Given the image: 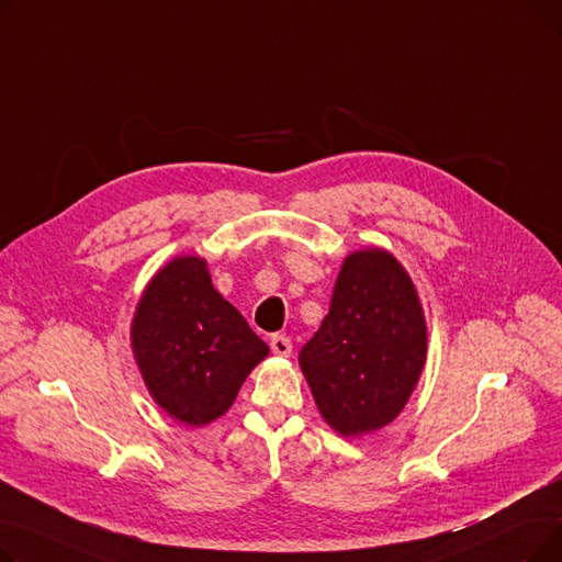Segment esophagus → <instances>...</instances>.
I'll use <instances>...</instances> for the list:
<instances>
[{
    "instance_id": "esophagus-1",
    "label": "esophagus",
    "mask_w": 562,
    "mask_h": 562,
    "mask_svg": "<svg viewBox=\"0 0 562 562\" xmlns=\"http://www.w3.org/2000/svg\"><path fill=\"white\" fill-rule=\"evenodd\" d=\"M269 346H271V350L276 352V356H282V358H289L291 356V348H293L291 339L284 337V335H273Z\"/></svg>"
}]
</instances>
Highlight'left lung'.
I'll list each match as a JSON object with an SVG mask.
<instances>
[{
  "label": "left lung",
  "instance_id": "left-lung-1",
  "mask_svg": "<svg viewBox=\"0 0 562 562\" xmlns=\"http://www.w3.org/2000/svg\"><path fill=\"white\" fill-rule=\"evenodd\" d=\"M426 360V321L403 266L385 250L346 257L330 312L299 362L323 415L341 435L394 422Z\"/></svg>",
  "mask_w": 562,
  "mask_h": 562
}]
</instances>
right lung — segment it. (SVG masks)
<instances>
[{
	"label": "right lung",
	"mask_w": 562,
	"mask_h": 562,
	"mask_svg": "<svg viewBox=\"0 0 562 562\" xmlns=\"http://www.w3.org/2000/svg\"><path fill=\"white\" fill-rule=\"evenodd\" d=\"M143 380L170 417L218 419L269 356L248 321L212 286L200 257H177L147 284L132 323Z\"/></svg>",
	"instance_id": "obj_1"
}]
</instances>
